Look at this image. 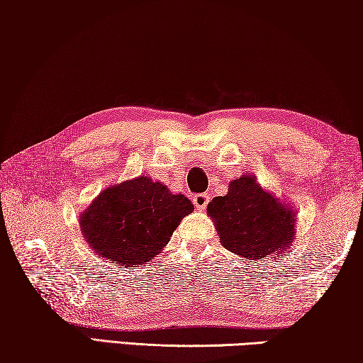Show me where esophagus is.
Here are the masks:
<instances>
[{"label":"esophagus","mask_w":363,"mask_h":363,"mask_svg":"<svg viewBox=\"0 0 363 363\" xmlns=\"http://www.w3.org/2000/svg\"><path fill=\"white\" fill-rule=\"evenodd\" d=\"M193 200V205H195V208L198 211H203L208 205V201H210V196L205 195V193H200V195H195L191 198Z\"/></svg>","instance_id":"obj_1"}]
</instances>
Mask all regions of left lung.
Returning <instances> with one entry per match:
<instances>
[{
    "mask_svg": "<svg viewBox=\"0 0 363 363\" xmlns=\"http://www.w3.org/2000/svg\"><path fill=\"white\" fill-rule=\"evenodd\" d=\"M206 215L221 245L251 262L284 255L296 236L294 208L261 186L251 173L233 180L225 196L213 198Z\"/></svg>",
    "mask_w": 363,
    "mask_h": 363,
    "instance_id": "1",
    "label": "left lung"
}]
</instances>
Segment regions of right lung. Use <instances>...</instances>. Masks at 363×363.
<instances>
[{
	"instance_id": "1",
	"label": "right lung",
	"mask_w": 363,
	"mask_h": 363,
	"mask_svg": "<svg viewBox=\"0 0 363 363\" xmlns=\"http://www.w3.org/2000/svg\"><path fill=\"white\" fill-rule=\"evenodd\" d=\"M193 210L185 195L142 175L99 193L79 216V226L96 255L137 267L160 255Z\"/></svg>"
}]
</instances>
